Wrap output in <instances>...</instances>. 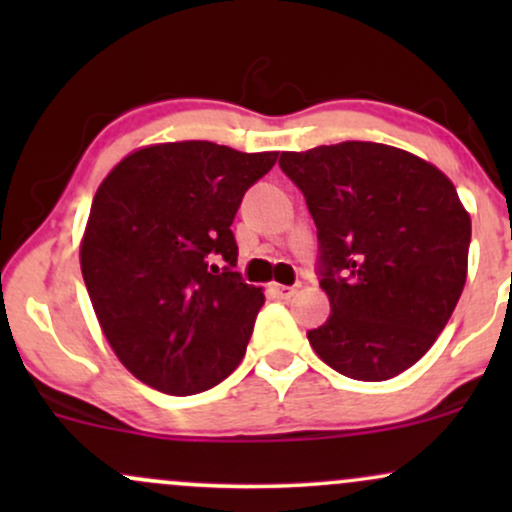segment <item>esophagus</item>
Listing matches in <instances>:
<instances>
[{
  "label": "esophagus",
  "mask_w": 512,
  "mask_h": 512,
  "mask_svg": "<svg viewBox=\"0 0 512 512\" xmlns=\"http://www.w3.org/2000/svg\"><path fill=\"white\" fill-rule=\"evenodd\" d=\"M272 293L276 298H281V301H289V298L296 293V286H284V284H274L272 286Z\"/></svg>",
  "instance_id": "esophagus-1"
}]
</instances>
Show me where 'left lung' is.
<instances>
[{
    "label": "left lung",
    "instance_id": "left-lung-1",
    "mask_svg": "<svg viewBox=\"0 0 512 512\" xmlns=\"http://www.w3.org/2000/svg\"><path fill=\"white\" fill-rule=\"evenodd\" d=\"M320 240L332 313L308 332L315 354L354 380L414 366L448 325L467 281L472 219L448 175L375 142L281 151Z\"/></svg>",
    "mask_w": 512,
    "mask_h": 512
}]
</instances>
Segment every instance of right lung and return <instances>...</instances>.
I'll return each instance as SVG.
<instances>
[{
	"label": "right lung",
	"instance_id": "1",
	"mask_svg": "<svg viewBox=\"0 0 512 512\" xmlns=\"http://www.w3.org/2000/svg\"><path fill=\"white\" fill-rule=\"evenodd\" d=\"M276 156L197 139L149 144L98 187L81 274L110 349L154 390L197 395L243 361L264 293L231 269V223Z\"/></svg>",
	"mask_w": 512,
	"mask_h": 512
}]
</instances>
